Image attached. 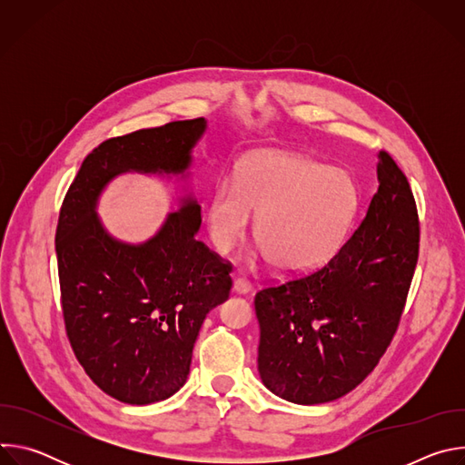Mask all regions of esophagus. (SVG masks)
<instances>
[{
	"label": "esophagus",
	"instance_id": "1",
	"mask_svg": "<svg viewBox=\"0 0 465 465\" xmlns=\"http://www.w3.org/2000/svg\"><path fill=\"white\" fill-rule=\"evenodd\" d=\"M252 289V283L244 278V276H239V278H235V282H233V291L235 292H241V294H244V292H248Z\"/></svg>",
	"mask_w": 465,
	"mask_h": 465
}]
</instances>
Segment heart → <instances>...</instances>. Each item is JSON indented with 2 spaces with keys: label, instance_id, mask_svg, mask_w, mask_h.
Here are the masks:
<instances>
[{
  "label": "heart",
  "instance_id": "heart-1",
  "mask_svg": "<svg viewBox=\"0 0 465 465\" xmlns=\"http://www.w3.org/2000/svg\"><path fill=\"white\" fill-rule=\"evenodd\" d=\"M359 208L353 178L325 163L291 154H259L246 160L235 183L223 182L208 206V232L219 252L253 235L274 269L305 272L342 242Z\"/></svg>",
  "mask_w": 465,
  "mask_h": 465
}]
</instances>
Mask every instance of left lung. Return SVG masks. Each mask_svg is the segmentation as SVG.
I'll list each match as a JSON object with an SVG mask.
<instances>
[{
	"label": "left lung",
	"mask_w": 465,
	"mask_h": 465,
	"mask_svg": "<svg viewBox=\"0 0 465 465\" xmlns=\"http://www.w3.org/2000/svg\"><path fill=\"white\" fill-rule=\"evenodd\" d=\"M379 189L366 217L322 267L255 294L257 368L298 405L339 400L388 350L420 255V217L405 173L379 153Z\"/></svg>",
	"instance_id": "left-lung-1"
}]
</instances>
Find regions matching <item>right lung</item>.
<instances>
[{
	"label": "right lung",
	"instance_id": "right-lung-1",
	"mask_svg": "<svg viewBox=\"0 0 465 465\" xmlns=\"http://www.w3.org/2000/svg\"><path fill=\"white\" fill-rule=\"evenodd\" d=\"M204 117L104 140L83 162L60 206L54 250L65 335L88 377L128 405L167 400L187 379L206 314L230 296L232 262L194 233L201 206L171 213L142 246L114 241L94 212L117 173H182Z\"/></svg>",
	"mask_w": 465,
	"mask_h": 465
}]
</instances>
